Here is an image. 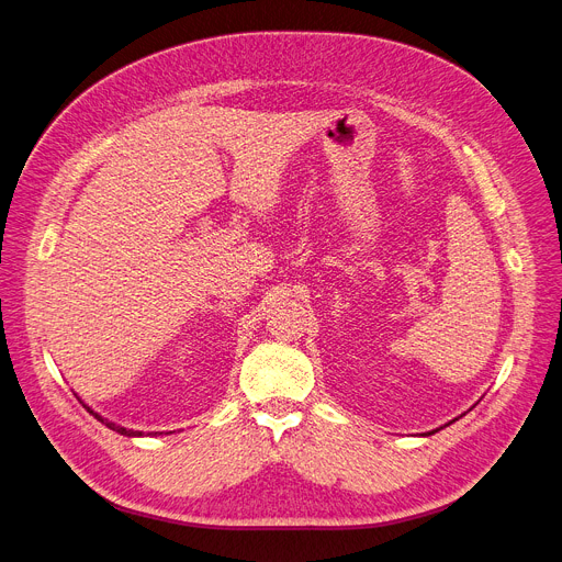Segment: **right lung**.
<instances>
[{
    "mask_svg": "<svg viewBox=\"0 0 562 562\" xmlns=\"http://www.w3.org/2000/svg\"><path fill=\"white\" fill-rule=\"evenodd\" d=\"M85 407H87V405H85ZM87 411H89V413H91V415H93V417H95L100 424H105L108 428H112V430H116V432H121V435H125V437H140V435H143L140 430H127V428H123V426H116L114 422H108V419H103V417H100L98 413H93L91 407H87ZM155 435H157V432H155Z\"/></svg>",
    "mask_w": 562,
    "mask_h": 562,
    "instance_id": "obj_1",
    "label": "right lung"
}]
</instances>
